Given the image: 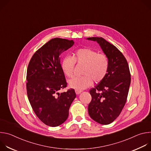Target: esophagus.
Segmentation results:
<instances>
[{
	"label": "esophagus",
	"instance_id": "34e87169",
	"mask_svg": "<svg viewBox=\"0 0 151 151\" xmlns=\"http://www.w3.org/2000/svg\"><path fill=\"white\" fill-rule=\"evenodd\" d=\"M82 92L81 90H75V93L76 94H79Z\"/></svg>",
	"mask_w": 151,
	"mask_h": 151
}]
</instances>
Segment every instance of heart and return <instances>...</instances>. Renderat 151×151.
I'll return each instance as SVG.
<instances>
[{
  "label": "heart",
  "instance_id": "obj_1",
  "mask_svg": "<svg viewBox=\"0 0 151 151\" xmlns=\"http://www.w3.org/2000/svg\"><path fill=\"white\" fill-rule=\"evenodd\" d=\"M75 63L83 65L80 77H76L69 82V86L75 90H82L89 87L93 81L99 83L106 77L109 70V61L103 53H98L94 50L83 48L76 50L72 57H66L61 62V68L63 73L68 78L74 76Z\"/></svg>",
  "mask_w": 151,
  "mask_h": 151
}]
</instances>
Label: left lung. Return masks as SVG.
<instances>
[{
  "label": "left lung",
  "instance_id": "8db88e82",
  "mask_svg": "<svg viewBox=\"0 0 151 151\" xmlns=\"http://www.w3.org/2000/svg\"><path fill=\"white\" fill-rule=\"evenodd\" d=\"M88 40L97 41L109 61V66L104 79L90 90L91 101L88 114L97 122L107 125L120 115L127 101L131 74L126 58L114 45L101 37Z\"/></svg>",
  "mask_w": 151,
  "mask_h": 151
}]
</instances>
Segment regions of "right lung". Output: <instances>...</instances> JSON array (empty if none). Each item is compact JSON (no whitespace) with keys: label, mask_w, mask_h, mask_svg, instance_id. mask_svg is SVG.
<instances>
[{"label":"right lung","mask_w":151,"mask_h":151,"mask_svg":"<svg viewBox=\"0 0 151 151\" xmlns=\"http://www.w3.org/2000/svg\"><path fill=\"white\" fill-rule=\"evenodd\" d=\"M74 44L73 40L54 38L37 50L29 63L26 89L32 109L45 125L57 127L69 116L76 97L74 89L59 93L67 87L60 63V55Z\"/></svg>","instance_id":"1"}]
</instances>
